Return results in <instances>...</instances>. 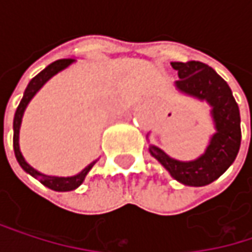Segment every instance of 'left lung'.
<instances>
[{
    "instance_id": "1",
    "label": "left lung",
    "mask_w": 252,
    "mask_h": 252,
    "mask_svg": "<svg viewBox=\"0 0 252 252\" xmlns=\"http://www.w3.org/2000/svg\"><path fill=\"white\" fill-rule=\"evenodd\" d=\"M178 71L176 89L188 96L206 100L212 106L216 132L206 152L195 160L182 162L168 156L162 149L150 146V155L178 182L189 187H204L216 181L233 163L241 146V117L230 87L212 67L200 61L171 63Z\"/></svg>"
}]
</instances>
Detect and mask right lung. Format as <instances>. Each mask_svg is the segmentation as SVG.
Wrapping results in <instances>:
<instances>
[{
  "instance_id": "obj_1",
  "label": "right lung",
  "mask_w": 252,
  "mask_h": 252,
  "mask_svg": "<svg viewBox=\"0 0 252 252\" xmlns=\"http://www.w3.org/2000/svg\"><path fill=\"white\" fill-rule=\"evenodd\" d=\"M76 60L73 58H65V60H58L52 64H49L45 70H42L37 76H34L30 83L27 84L25 90V94H23V99L20 100V105L17 106V111H16V115H14V123H13V129H14V135H13V147H14V155H16V159L19 162V165L25 169L29 175L34 176L36 179H39L45 187L54 189V191H71V189H76L77 187H80L84 181L86 175L89 174V171L93 168V165L96 163L92 162L89 166H86L80 174H77L74 176H51L45 175L39 171H36L34 168H32L27 162L25 160L22 152H20V146H19V134H20V126H22V118H23V114H25L26 108L29 105V102L32 100V97L40 90V87L55 74H58L60 71H63L64 68H67L70 64H73Z\"/></svg>"
}]
</instances>
